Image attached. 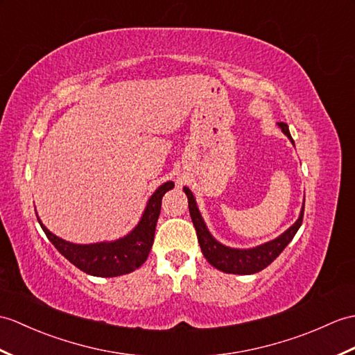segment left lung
<instances>
[{"label": "left lung", "mask_w": 355, "mask_h": 355, "mask_svg": "<svg viewBox=\"0 0 355 355\" xmlns=\"http://www.w3.org/2000/svg\"><path fill=\"white\" fill-rule=\"evenodd\" d=\"M279 128L283 130V133L292 140L293 139L289 133V128H287V123L279 122L278 123ZM184 193L187 195L189 200V211H191V218L196 230V236H198V242H200L201 251L204 254V257L207 259L211 266H215L216 269L227 272V274H239V275H250L255 274V272H260L261 269H265L269 266L272 261H274L279 254L283 252L289 242L293 239V236L298 232V228L302 224V218H304V207L301 210V215L298 220L295 224L284 232L282 236L277 237L275 241H270L265 245H260L257 248L252 250H234V248H228V246L220 245L216 242L215 239L211 237L209 233L207 227H205L204 220L200 215V210L196 207L195 198L192 192L189 191L187 187H184Z\"/></svg>", "instance_id": "obj_1"}]
</instances>
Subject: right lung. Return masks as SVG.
<instances>
[{
  "label": "right lung",
  "instance_id": "obj_1",
  "mask_svg": "<svg viewBox=\"0 0 355 355\" xmlns=\"http://www.w3.org/2000/svg\"><path fill=\"white\" fill-rule=\"evenodd\" d=\"M174 187L172 181L162 184L148 201L144 216L137 227L125 237L114 242H103L94 245H76L54 236L40 222V227L57 251L73 266L94 277H118L133 272L144 265L154 242L155 225L162 209V198Z\"/></svg>",
  "mask_w": 355,
  "mask_h": 355
}]
</instances>
